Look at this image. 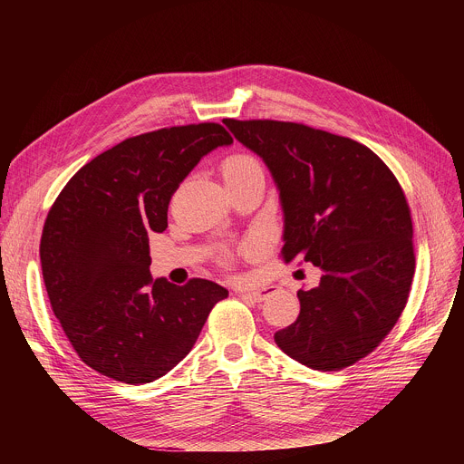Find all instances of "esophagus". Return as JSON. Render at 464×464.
I'll list each match as a JSON object with an SVG mask.
<instances>
[{"instance_id": "esophagus-1", "label": "esophagus", "mask_w": 464, "mask_h": 464, "mask_svg": "<svg viewBox=\"0 0 464 464\" xmlns=\"http://www.w3.org/2000/svg\"><path fill=\"white\" fill-rule=\"evenodd\" d=\"M237 294L240 295V297H244V299H249V301H253V303H262L264 299L268 297V292H266V288H258V290H237Z\"/></svg>"}]
</instances>
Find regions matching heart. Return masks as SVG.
I'll return each instance as SVG.
<instances>
[{"mask_svg": "<svg viewBox=\"0 0 464 464\" xmlns=\"http://www.w3.org/2000/svg\"><path fill=\"white\" fill-rule=\"evenodd\" d=\"M251 172H262V167L256 158L249 154H235L226 160L224 163V176L226 179L229 178H242Z\"/></svg>", "mask_w": 464, "mask_h": 464, "instance_id": "heart-1", "label": "heart"}]
</instances>
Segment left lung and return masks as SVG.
<instances>
[{
	"mask_svg": "<svg viewBox=\"0 0 464 464\" xmlns=\"http://www.w3.org/2000/svg\"><path fill=\"white\" fill-rule=\"evenodd\" d=\"M262 158L285 213L283 258L323 270L299 290L295 323L276 343L315 371H340L372 353L399 321L415 274L406 194L365 145L299 122L224 119Z\"/></svg>",
	"mask_w": 464,
	"mask_h": 464,
	"instance_id": "1",
	"label": "left lung"
}]
</instances>
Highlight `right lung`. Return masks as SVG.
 <instances>
[{"mask_svg":"<svg viewBox=\"0 0 464 464\" xmlns=\"http://www.w3.org/2000/svg\"><path fill=\"white\" fill-rule=\"evenodd\" d=\"M217 122L128 138L86 163L44 224L40 260L51 308L81 360L117 382L149 383L192 349L227 290L150 276V231L167 229L170 198L206 154L231 145Z\"/></svg>","mask_w":464,"mask_h":464,"instance_id":"1","label":"right lung"}]
</instances>
